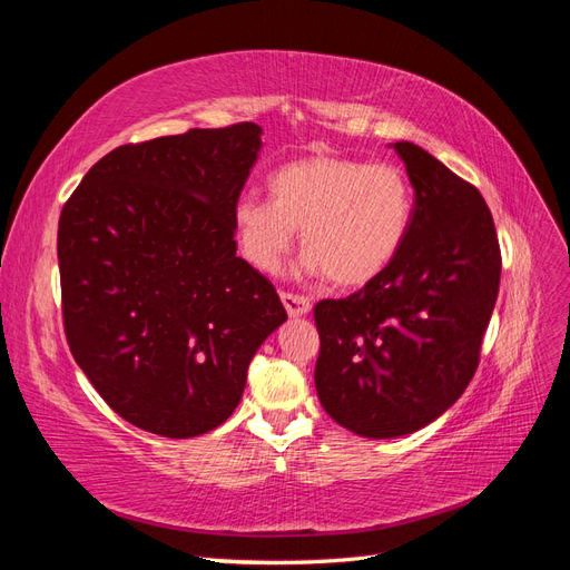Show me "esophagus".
Returning <instances> with one entry per match:
<instances>
[{
  "label": "esophagus",
  "mask_w": 570,
  "mask_h": 570,
  "mask_svg": "<svg viewBox=\"0 0 570 570\" xmlns=\"http://www.w3.org/2000/svg\"><path fill=\"white\" fill-rule=\"evenodd\" d=\"M281 299H283L285 312L292 318H295V316H306L308 312H312V302H308L302 295H292V292H281Z\"/></svg>",
  "instance_id": "obj_1"
}]
</instances>
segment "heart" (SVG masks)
Listing matches in <instances>:
<instances>
[{
  "label": "heart",
  "instance_id": "heart-1",
  "mask_svg": "<svg viewBox=\"0 0 570 570\" xmlns=\"http://www.w3.org/2000/svg\"><path fill=\"white\" fill-rule=\"evenodd\" d=\"M271 199L243 195L233 228L247 262L264 273L281 266L299 226L302 268L335 287H361L400 254L413 214V189L394 164L312 154L268 176Z\"/></svg>",
  "mask_w": 570,
  "mask_h": 570
}]
</instances>
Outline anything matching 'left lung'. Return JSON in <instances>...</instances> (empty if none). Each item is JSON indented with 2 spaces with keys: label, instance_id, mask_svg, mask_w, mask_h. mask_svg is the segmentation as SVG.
Segmentation results:
<instances>
[{
  "label": "left lung",
  "instance_id": "obj_1",
  "mask_svg": "<svg viewBox=\"0 0 570 570\" xmlns=\"http://www.w3.org/2000/svg\"><path fill=\"white\" fill-rule=\"evenodd\" d=\"M392 147L416 195L404 245L373 283L314 308L318 400L373 440L416 433L469 387L502 275L478 189L419 145Z\"/></svg>",
  "mask_w": 570,
  "mask_h": 570
}]
</instances>
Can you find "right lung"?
I'll return each instance as SVG.
<instances>
[{"instance_id": "1", "label": "right lung", "mask_w": 570, "mask_h": 570, "mask_svg": "<svg viewBox=\"0 0 570 570\" xmlns=\"http://www.w3.org/2000/svg\"><path fill=\"white\" fill-rule=\"evenodd\" d=\"M262 128H193L99 159L59 218L68 347L120 419L197 438L243 400L262 342L287 321L239 258L233 209Z\"/></svg>"}]
</instances>
